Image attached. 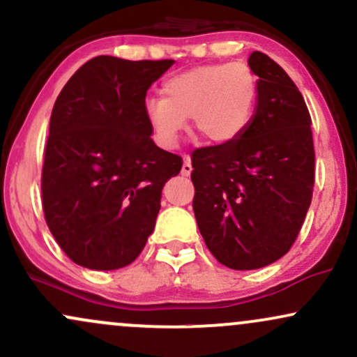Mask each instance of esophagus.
Instances as JSON below:
<instances>
[{
	"label": "esophagus",
	"instance_id": "obj_1",
	"mask_svg": "<svg viewBox=\"0 0 357 357\" xmlns=\"http://www.w3.org/2000/svg\"><path fill=\"white\" fill-rule=\"evenodd\" d=\"M184 161H183V167H181V174L183 176H190L191 171H192V166H191V158L188 154H184Z\"/></svg>",
	"mask_w": 357,
	"mask_h": 357
}]
</instances>
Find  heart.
I'll use <instances>...</instances> for the list:
<instances>
[{
    "instance_id": "heart-1",
    "label": "heart",
    "mask_w": 357,
    "mask_h": 357,
    "mask_svg": "<svg viewBox=\"0 0 357 357\" xmlns=\"http://www.w3.org/2000/svg\"><path fill=\"white\" fill-rule=\"evenodd\" d=\"M162 99L144 102V117L155 141L173 147L186 119L211 144H231L248 129L257 107L258 82L243 61L210 63L169 77Z\"/></svg>"
}]
</instances>
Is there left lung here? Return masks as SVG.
Listing matches in <instances>:
<instances>
[{
	"mask_svg": "<svg viewBox=\"0 0 357 357\" xmlns=\"http://www.w3.org/2000/svg\"><path fill=\"white\" fill-rule=\"evenodd\" d=\"M248 129L231 144L192 153L196 223L213 257L233 270L267 267L296 241L312 202L314 142L304 97L261 52Z\"/></svg>",
	"mask_w": 357,
	"mask_h": 357,
	"instance_id": "8db88e82",
	"label": "left lung"
}]
</instances>
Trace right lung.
<instances>
[{"label": "right lung", "instance_id": "add662e5", "mask_svg": "<svg viewBox=\"0 0 357 357\" xmlns=\"http://www.w3.org/2000/svg\"><path fill=\"white\" fill-rule=\"evenodd\" d=\"M173 60L100 55L72 75L50 117L43 213L56 243L90 270L132 264L154 230L166 181L183 159L154 144L146 93Z\"/></svg>", "mask_w": 357, "mask_h": 357}]
</instances>
